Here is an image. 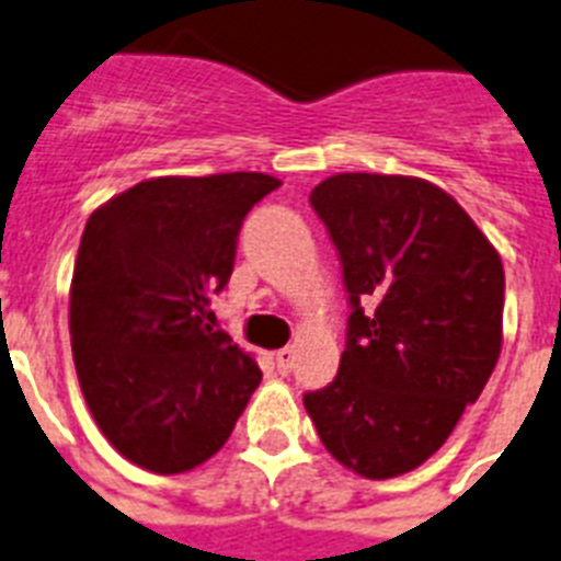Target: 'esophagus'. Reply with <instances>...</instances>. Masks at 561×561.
Segmentation results:
<instances>
[{"label": "esophagus", "mask_w": 561, "mask_h": 561, "mask_svg": "<svg viewBox=\"0 0 561 561\" xmlns=\"http://www.w3.org/2000/svg\"><path fill=\"white\" fill-rule=\"evenodd\" d=\"M291 365H295V348H280L275 354V368H277V374H289L291 370Z\"/></svg>", "instance_id": "esophagus-1"}]
</instances>
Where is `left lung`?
Instances as JSON below:
<instances>
[{
  "mask_svg": "<svg viewBox=\"0 0 561 561\" xmlns=\"http://www.w3.org/2000/svg\"><path fill=\"white\" fill-rule=\"evenodd\" d=\"M348 291L340 370L304 404L362 478H396L449 438L503 342L500 255L463 207L413 176L336 173L311 191Z\"/></svg>",
  "mask_w": 561,
  "mask_h": 561,
  "instance_id": "obj_1",
  "label": "left lung"
}]
</instances>
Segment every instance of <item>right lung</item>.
Returning a JSON list of instances; mask_svg holds the SVG:
<instances>
[{
  "label": "right lung",
  "instance_id": "add662e5",
  "mask_svg": "<svg viewBox=\"0 0 561 561\" xmlns=\"http://www.w3.org/2000/svg\"><path fill=\"white\" fill-rule=\"evenodd\" d=\"M266 173L160 176L89 216L69 289L83 399L123 458L176 474L225 447L261 368L205 323Z\"/></svg>",
  "mask_w": 561,
  "mask_h": 561
}]
</instances>
